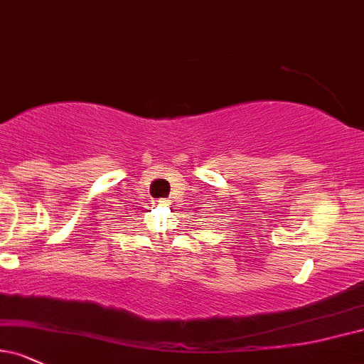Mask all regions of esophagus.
Masks as SVG:
<instances>
[{
	"label": "esophagus",
	"instance_id": "esophagus-1",
	"mask_svg": "<svg viewBox=\"0 0 364 364\" xmlns=\"http://www.w3.org/2000/svg\"><path fill=\"white\" fill-rule=\"evenodd\" d=\"M156 204H159V205H167V204H168V200L160 199V200H156Z\"/></svg>",
	"mask_w": 364,
	"mask_h": 364
}]
</instances>
